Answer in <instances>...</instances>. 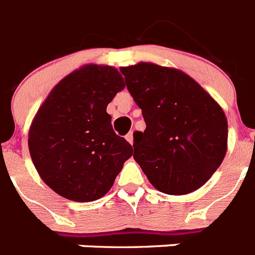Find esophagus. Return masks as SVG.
Here are the masks:
<instances>
[{
    "instance_id": "34e87169",
    "label": "esophagus",
    "mask_w": 255,
    "mask_h": 255,
    "mask_svg": "<svg viewBox=\"0 0 255 255\" xmlns=\"http://www.w3.org/2000/svg\"><path fill=\"white\" fill-rule=\"evenodd\" d=\"M126 140H128L130 144H132V143H134V136H132V131H129L128 134H126Z\"/></svg>"
}]
</instances>
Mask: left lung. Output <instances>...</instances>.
Instances as JSON below:
<instances>
[{"mask_svg":"<svg viewBox=\"0 0 255 255\" xmlns=\"http://www.w3.org/2000/svg\"><path fill=\"white\" fill-rule=\"evenodd\" d=\"M120 71L146 123L144 131L134 134L132 157L148 181L172 195L201 188L226 156L228 124L223 109L176 69L140 62Z\"/></svg>","mask_w":255,"mask_h":255,"instance_id":"1","label":"left lung"}]
</instances>
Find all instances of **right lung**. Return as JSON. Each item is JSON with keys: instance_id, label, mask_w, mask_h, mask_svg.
<instances>
[{"instance_id": "obj_1", "label": "right lung", "mask_w": 255, "mask_h": 255, "mask_svg": "<svg viewBox=\"0 0 255 255\" xmlns=\"http://www.w3.org/2000/svg\"><path fill=\"white\" fill-rule=\"evenodd\" d=\"M124 87L115 67L86 65L65 77L37 111L28 132L29 153L40 177L61 197L102 198L132 155L107 113Z\"/></svg>"}]
</instances>
